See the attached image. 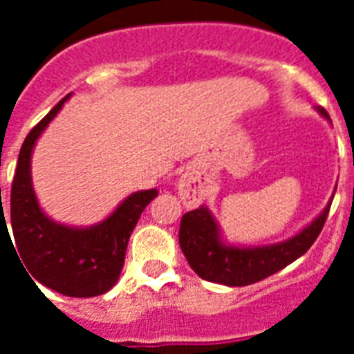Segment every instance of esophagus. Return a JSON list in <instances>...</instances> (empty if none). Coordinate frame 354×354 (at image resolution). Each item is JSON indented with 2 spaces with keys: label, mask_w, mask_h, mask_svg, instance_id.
<instances>
[{
  "label": "esophagus",
  "mask_w": 354,
  "mask_h": 354,
  "mask_svg": "<svg viewBox=\"0 0 354 354\" xmlns=\"http://www.w3.org/2000/svg\"><path fill=\"white\" fill-rule=\"evenodd\" d=\"M177 193L180 196V202H183L186 207H198L204 200V192H202V186H200L198 179L192 171H186L177 183Z\"/></svg>",
  "instance_id": "34e87169"
}]
</instances>
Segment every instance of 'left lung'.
I'll return each mask as SVG.
<instances>
[{
  "instance_id": "left-lung-1",
  "label": "left lung",
  "mask_w": 354,
  "mask_h": 354,
  "mask_svg": "<svg viewBox=\"0 0 354 354\" xmlns=\"http://www.w3.org/2000/svg\"><path fill=\"white\" fill-rule=\"evenodd\" d=\"M324 120L331 124L330 115L321 106H315ZM326 207L308 225L278 243L259 246H243L228 243L221 232L220 223L207 205L189 211L183 216L179 228V245L192 270L207 282L223 283L228 287H243L271 277L277 271L308 252L321 234L330 212L331 200Z\"/></svg>"
}]
</instances>
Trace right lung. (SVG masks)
Returning <instances> with one entry per match:
<instances>
[{"mask_svg": "<svg viewBox=\"0 0 354 354\" xmlns=\"http://www.w3.org/2000/svg\"><path fill=\"white\" fill-rule=\"evenodd\" d=\"M68 97L71 93L30 131L19 152L10 195L14 250L26 266L30 278L44 287L71 298H93L108 292L118 282L131 234L143 209L158 196V189L131 193L111 214L88 227L60 223L44 212L31 180V156Z\"/></svg>", "mask_w": 354, "mask_h": 354, "instance_id": "add662e5", "label": "right lung"}]
</instances>
